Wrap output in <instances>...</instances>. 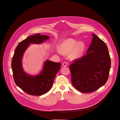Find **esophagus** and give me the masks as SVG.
I'll return each instance as SVG.
<instances>
[{
    "label": "esophagus",
    "mask_w": 120,
    "mask_h": 120,
    "mask_svg": "<svg viewBox=\"0 0 120 120\" xmlns=\"http://www.w3.org/2000/svg\"><path fill=\"white\" fill-rule=\"evenodd\" d=\"M67 65H68V63H67V62H64V63H63V65L64 66V67L67 66Z\"/></svg>",
    "instance_id": "34e87169"
}]
</instances>
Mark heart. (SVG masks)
Returning <instances> with one entry per match:
<instances>
[{
  "instance_id": "obj_1",
  "label": "heart",
  "mask_w": 120,
  "mask_h": 120,
  "mask_svg": "<svg viewBox=\"0 0 120 120\" xmlns=\"http://www.w3.org/2000/svg\"><path fill=\"white\" fill-rule=\"evenodd\" d=\"M85 49V44L82 42L78 41L72 38L64 40L61 44L60 51L64 54L71 53L72 59H78L81 57ZM59 51V53H60Z\"/></svg>"
}]
</instances>
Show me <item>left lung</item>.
I'll use <instances>...</instances> for the list:
<instances>
[{"label":"left lung","instance_id":"1","mask_svg":"<svg viewBox=\"0 0 120 120\" xmlns=\"http://www.w3.org/2000/svg\"><path fill=\"white\" fill-rule=\"evenodd\" d=\"M86 52L70 65L71 82L79 91L93 92L107 82L111 68V58L106 44L96 35Z\"/></svg>","mask_w":120,"mask_h":120}]
</instances>
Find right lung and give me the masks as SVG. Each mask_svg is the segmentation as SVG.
I'll use <instances>...</instances> for the list:
<instances>
[{"label":"right lung","instance_id":"1","mask_svg":"<svg viewBox=\"0 0 120 120\" xmlns=\"http://www.w3.org/2000/svg\"><path fill=\"white\" fill-rule=\"evenodd\" d=\"M48 35L40 33L30 36L20 41L15 49L11 60V69L16 85L26 93L40 96L51 89L55 78L61 68V64L47 60L40 74L32 76L26 74L22 66L23 54L30 43L40 44L49 39Z\"/></svg>","mask_w":120,"mask_h":120}]
</instances>
